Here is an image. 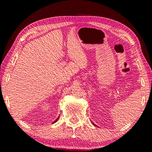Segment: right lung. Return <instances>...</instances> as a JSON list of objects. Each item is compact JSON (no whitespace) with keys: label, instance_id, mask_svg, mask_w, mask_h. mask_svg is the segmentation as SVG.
<instances>
[{"label":"right lung","instance_id":"add662e5","mask_svg":"<svg viewBox=\"0 0 152 152\" xmlns=\"http://www.w3.org/2000/svg\"><path fill=\"white\" fill-rule=\"evenodd\" d=\"M58 118H57V120H56L55 122H53V123H55V122H57V120H58Z\"/></svg>","mask_w":152,"mask_h":152}]
</instances>
